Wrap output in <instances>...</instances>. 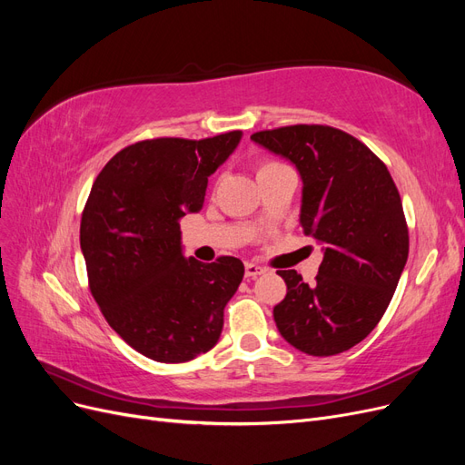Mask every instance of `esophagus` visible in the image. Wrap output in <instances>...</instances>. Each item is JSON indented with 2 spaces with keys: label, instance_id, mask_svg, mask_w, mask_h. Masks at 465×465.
I'll use <instances>...</instances> for the list:
<instances>
[{
  "label": "esophagus",
  "instance_id": "esophagus-1",
  "mask_svg": "<svg viewBox=\"0 0 465 465\" xmlns=\"http://www.w3.org/2000/svg\"><path fill=\"white\" fill-rule=\"evenodd\" d=\"M262 273H265V270H263V267L256 265V263H246V265H244V275H246L248 279H256V277H260Z\"/></svg>",
  "mask_w": 465,
  "mask_h": 465
}]
</instances>
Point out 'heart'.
Segmentation results:
<instances>
[{
  "label": "heart",
  "mask_w": 465,
  "mask_h": 465,
  "mask_svg": "<svg viewBox=\"0 0 465 465\" xmlns=\"http://www.w3.org/2000/svg\"><path fill=\"white\" fill-rule=\"evenodd\" d=\"M279 166H283V164L273 163V161H263V163H260L258 168H256V176H262V174H265V173H272V171H275V168H279Z\"/></svg>",
  "instance_id": "b5f03b06"
}]
</instances>
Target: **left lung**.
I'll use <instances>...</instances> for the list:
<instances>
[{
  "mask_svg": "<svg viewBox=\"0 0 465 465\" xmlns=\"http://www.w3.org/2000/svg\"><path fill=\"white\" fill-rule=\"evenodd\" d=\"M250 139L297 166L301 227L323 246L312 287L294 270L277 272L287 283L273 308L277 330L306 355L343 353L384 316L410 254L400 192L367 145L330 125H285Z\"/></svg>",
  "mask_w": 465,
  "mask_h": 465,
  "instance_id": "left-lung-1",
  "label": "left lung"
}]
</instances>
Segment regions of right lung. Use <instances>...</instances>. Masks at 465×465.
<instances>
[{
	"instance_id": "right-lung-1",
	"label": "right lung",
	"mask_w": 465,
	"mask_h": 465,
	"mask_svg": "<svg viewBox=\"0 0 465 465\" xmlns=\"http://www.w3.org/2000/svg\"><path fill=\"white\" fill-rule=\"evenodd\" d=\"M241 137L137 142L91 188L79 231L89 289L110 328L153 361L186 362L215 347L244 277L238 258L186 260L180 241V219L203 207L207 178Z\"/></svg>"
}]
</instances>
